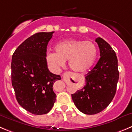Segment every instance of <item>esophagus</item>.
Masks as SVG:
<instances>
[{
	"label": "esophagus",
	"mask_w": 132,
	"mask_h": 132,
	"mask_svg": "<svg viewBox=\"0 0 132 132\" xmlns=\"http://www.w3.org/2000/svg\"><path fill=\"white\" fill-rule=\"evenodd\" d=\"M64 76H66L68 77V76H70V73H69V72H68V73H65L64 75Z\"/></svg>",
	"instance_id": "obj_1"
}]
</instances>
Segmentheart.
<instances>
[{
	"label": "heart",
	"instance_id": "1",
	"mask_svg": "<svg viewBox=\"0 0 132 132\" xmlns=\"http://www.w3.org/2000/svg\"><path fill=\"white\" fill-rule=\"evenodd\" d=\"M56 53H48L46 59L49 66L58 71L68 60L70 68L83 73L93 65L97 56V48L91 41L70 39L62 41L55 47Z\"/></svg>",
	"mask_w": 132,
	"mask_h": 132
}]
</instances>
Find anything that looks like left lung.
I'll use <instances>...</instances> for the list:
<instances>
[{
  "label": "left lung",
  "instance_id": "8db88e82",
  "mask_svg": "<svg viewBox=\"0 0 132 132\" xmlns=\"http://www.w3.org/2000/svg\"><path fill=\"white\" fill-rule=\"evenodd\" d=\"M100 58L85 76L86 84L72 94L77 109L84 114H94L105 109L116 93L119 78L118 60L115 52L105 40L96 39Z\"/></svg>",
  "mask_w": 132,
  "mask_h": 132
}]
</instances>
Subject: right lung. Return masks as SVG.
Returning <instances> with one entry per match:
<instances>
[{
  "label": "right lung",
  "instance_id": "add662e5",
  "mask_svg": "<svg viewBox=\"0 0 132 132\" xmlns=\"http://www.w3.org/2000/svg\"><path fill=\"white\" fill-rule=\"evenodd\" d=\"M54 32H38L28 38L12 55V84L19 105L34 114L49 113L56 100L53 85L59 75L47 68V46Z\"/></svg>",
  "mask_w": 132,
  "mask_h": 132
}]
</instances>
